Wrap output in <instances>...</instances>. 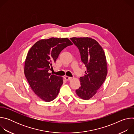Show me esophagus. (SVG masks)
Wrapping results in <instances>:
<instances>
[{
	"instance_id": "esophagus-1",
	"label": "esophagus",
	"mask_w": 134,
	"mask_h": 134,
	"mask_svg": "<svg viewBox=\"0 0 134 134\" xmlns=\"http://www.w3.org/2000/svg\"><path fill=\"white\" fill-rule=\"evenodd\" d=\"M65 79L66 80H67V81H69V80H71V79H72V77H69V76H65Z\"/></svg>"
}]
</instances>
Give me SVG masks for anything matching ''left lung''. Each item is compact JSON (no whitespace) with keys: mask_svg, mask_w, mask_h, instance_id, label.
I'll return each instance as SVG.
<instances>
[{"mask_svg":"<svg viewBox=\"0 0 134 134\" xmlns=\"http://www.w3.org/2000/svg\"><path fill=\"white\" fill-rule=\"evenodd\" d=\"M79 49L82 62L86 67L83 77H80L81 86L76 90L78 96L89 100L96 94L107 75L106 57L102 47L91 37L70 38Z\"/></svg>","mask_w":134,"mask_h":134,"instance_id":"left-lung-1","label":"left lung"}]
</instances>
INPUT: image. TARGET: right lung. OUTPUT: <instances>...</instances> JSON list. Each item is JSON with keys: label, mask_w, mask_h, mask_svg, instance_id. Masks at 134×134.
I'll return each mask as SVG.
<instances>
[{"label": "right lung", "mask_w": 134, "mask_h": 134, "mask_svg": "<svg viewBox=\"0 0 134 134\" xmlns=\"http://www.w3.org/2000/svg\"><path fill=\"white\" fill-rule=\"evenodd\" d=\"M72 44L68 38L51 37L37 41L29 50L24 64V74L32 91L46 102L53 100L63 84L62 77L52 75L53 69L61 51Z\"/></svg>", "instance_id": "obj_1"}]
</instances>
